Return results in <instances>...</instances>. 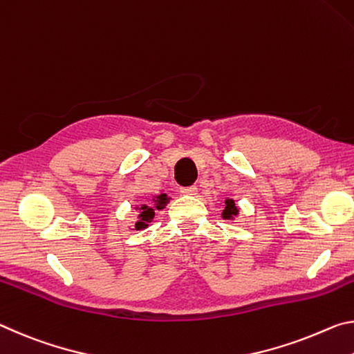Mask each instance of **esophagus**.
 Segmentation results:
<instances>
[{"label": "esophagus", "mask_w": 354, "mask_h": 354, "mask_svg": "<svg viewBox=\"0 0 354 354\" xmlns=\"http://www.w3.org/2000/svg\"><path fill=\"white\" fill-rule=\"evenodd\" d=\"M180 193L185 196H196L198 194V187H183L180 188Z\"/></svg>", "instance_id": "1"}]
</instances>
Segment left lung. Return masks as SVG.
Here are the masks:
<instances>
[{"instance_id": "8db88e82", "label": "left lung", "mask_w": 354, "mask_h": 354, "mask_svg": "<svg viewBox=\"0 0 354 354\" xmlns=\"http://www.w3.org/2000/svg\"><path fill=\"white\" fill-rule=\"evenodd\" d=\"M223 207H224V210L221 213L223 219H235L236 216L240 215V208L235 205V201L234 199L225 198Z\"/></svg>"}]
</instances>
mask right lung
<instances>
[{"mask_svg":"<svg viewBox=\"0 0 354 354\" xmlns=\"http://www.w3.org/2000/svg\"><path fill=\"white\" fill-rule=\"evenodd\" d=\"M171 198L166 193H160L153 196V199L149 202V204H141L136 205L135 208L139 212L138 221L135 223V229L133 230H142L149 227V223H152L155 216V210H163V208L169 204Z\"/></svg>","mask_w":354,"mask_h":354,"instance_id":"right-lung-1","label":"right lung"}]
</instances>
